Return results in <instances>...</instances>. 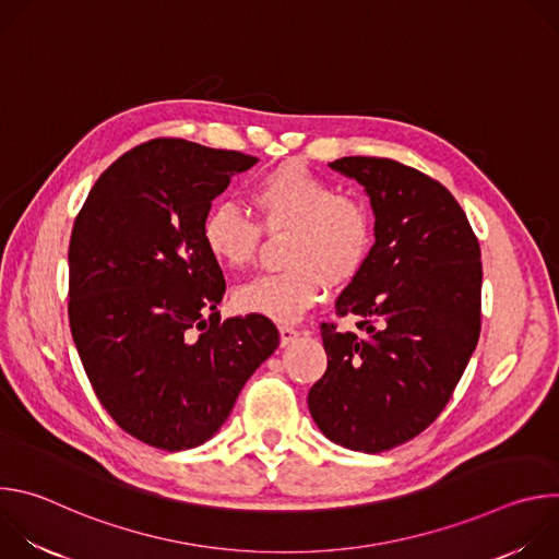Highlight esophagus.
<instances>
[{
	"label": "esophagus",
	"mask_w": 559,
	"mask_h": 559,
	"mask_svg": "<svg viewBox=\"0 0 559 559\" xmlns=\"http://www.w3.org/2000/svg\"><path fill=\"white\" fill-rule=\"evenodd\" d=\"M278 334H281V345H283V347L289 345V343H294V341L300 336V332L294 330V328H289V325H283V328L278 330Z\"/></svg>",
	"instance_id": "obj_1"
}]
</instances>
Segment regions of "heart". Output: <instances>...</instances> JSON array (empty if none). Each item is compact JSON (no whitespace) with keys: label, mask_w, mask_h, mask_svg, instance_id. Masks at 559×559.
<instances>
[{"label":"heart","mask_w":559,"mask_h":559,"mask_svg":"<svg viewBox=\"0 0 559 559\" xmlns=\"http://www.w3.org/2000/svg\"><path fill=\"white\" fill-rule=\"evenodd\" d=\"M252 203L267 231H294L285 263L289 270L261 276L234 294L236 307L296 323L325 296L330 285L354 281L373 248L369 207L338 194L328 179L289 162L263 175L252 188ZM210 257L229 270L250 267L261 250V227L231 203L214 205L203 221Z\"/></svg>","instance_id":"obj_1"}]
</instances>
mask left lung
Listing matches in <instances>:
<instances>
[{"instance_id": "8db88e82", "label": "left lung", "mask_w": 559, "mask_h": 559, "mask_svg": "<svg viewBox=\"0 0 559 559\" xmlns=\"http://www.w3.org/2000/svg\"><path fill=\"white\" fill-rule=\"evenodd\" d=\"M356 179L376 223L369 261L323 323L328 371L307 395L332 442L380 453L423 433L447 407L480 338V246L453 194L431 177L378 156L330 164Z\"/></svg>"}]
</instances>
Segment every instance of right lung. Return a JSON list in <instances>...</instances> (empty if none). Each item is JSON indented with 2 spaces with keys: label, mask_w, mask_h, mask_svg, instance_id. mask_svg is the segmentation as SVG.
Wrapping results in <instances>:
<instances>
[{
  "label": "right lung",
  "mask_w": 559,
  "mask_h": 559,
  "mask_svg": "<svg viewBox=\"0 0 559 559\" xmlns=\"http://www.w3.org/2000/svg\"><path fill=\"white\" fill-rule=\"evenodd\" d=\"M257 162L152 139L117 158L74 218L72 341L99 403L150 447L181 451L210 440L278 347L265 316L221 321L225 278L203 243L212 201Z\"/></svg>",
  "instance_id": "obj_1"
}]
</instances>
